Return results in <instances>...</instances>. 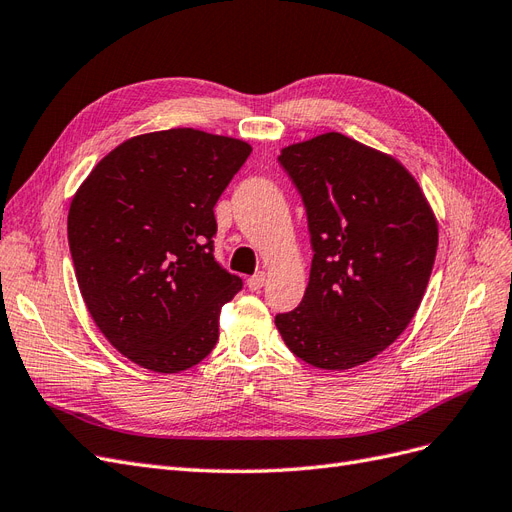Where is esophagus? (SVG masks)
<instances>
[{
    "label": "esophagus",
    "instance_id": "1",
    "mask_svg": "<svg viewBox=\"0 0 512 512\" xmlns=\"http://www.w3.org/2000/svg\"><path fill=\"white\" fill-rule=\"evenodd\" d=\"M265 284H267V273H262V271H258L252 277H247V288L254 290V292H258Z\"/></svg>",
    "mask_w": 512,
    "mask_h": 512
}]
</instances>
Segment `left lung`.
Listing matches in <instances>:
<instances>
[{
	"label": "left lung",
	"mask_w": 512,
	"mask_h": 512,
	"mask_svg": "<svg viewBox=\"0 0 512 512\" xmlns=\"http://www.w3.org/2000/svg\"><path fill=\"white\" fill-rule=\"evenodd\" d=\"M301 192L314 260L303 301L275 316L292 354L318 369L363 365L406 331L429 284L438 220L389 153L339 132L282 149Z\"/></svg>",
	"instance_id": "left-lung-1"
}]
</instances>
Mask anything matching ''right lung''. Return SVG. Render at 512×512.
<instances>
[{"label": "right lung", "mask_w": 512, "mask_h": 512, "mask_svg": "<svg viewBox=\"0 0 512 512\" xmlns=\"http://www.w3.org/2000/svg\"><path fill=\"white\" fill-rule=\"evenodd\" d=\"M252 147L194 128L138 134L76 190L68 243L83 301L123 356L156 374L198 365L241 277L213 258V207Z\"/></svg>", "instance_id": "1"}]
</instances>
